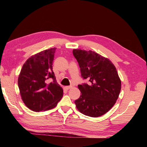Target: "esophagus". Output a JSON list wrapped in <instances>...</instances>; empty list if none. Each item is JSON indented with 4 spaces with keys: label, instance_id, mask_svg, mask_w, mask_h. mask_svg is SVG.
<instances>
[{
    "label": "esophagus",
    "instance_id": "obj_1",
    "mask_svg": "<svg viewBox=\"0 0 147 147\" xmlns=\"http://www.w3.org/2000/svg\"><path fill=\"white\" fill-rule=\"evenodd\" d=\"M65 88L67 90H70V89L72 88V86H65Z\"/></svg>",
    "mask_w": 147,
    "mask_h": 147
}]
</instances>
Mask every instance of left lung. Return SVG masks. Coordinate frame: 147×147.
I'll return each mask as SVG.
<instances>
[{
	"instance_id": "obj_1",
	"label": "left lung",
	"mask_w": 147,
	"mask_h": 147,
	"mask_svg": "<svg viewBox=\"0 0 147 147\" xmlns=\"http://www.w3.org/2000/svg\"><path fill=\"white\" fill-rule=\"evenodd\" d=\"M73 55L82 78L90 82L78 84L81 95L75 104L84 115L100 117L112 108L121 91V83L117 69L109 59L94 51L74 49Z\"/></svg>"
}]
</instances>
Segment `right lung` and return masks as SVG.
Instances as JSON below:
<instances>
[{"label":"right lung","mask_w":147,"mask_h":147,"mask_svg":"<svg viewBox=\"0 0 147 147\" xmlns=\"http://www.w3.org/2000/svg\"><path fill=\"white\" fill-rule=\"evenodd\" d=\"M56 48L37 53L26 61L18 80L21 99L29 109L38 112L55 108L63 96L53 71ZM48 80H53L50 84Z\"/></svg>","instance_id":"add662e5"}]
</instances>
